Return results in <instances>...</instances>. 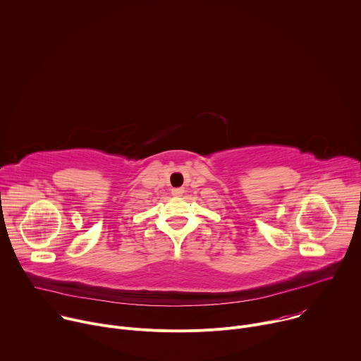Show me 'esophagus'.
I'll return each mask as SVG.
<instances>
[{"label":"esophagus","mask_w":361,"mask_h":361,"mask_svg":"<svg viewBox=\"0 0 361 361\" xmlns=\"http://www.w3.org/2000/svg\"><path fill=\"white\" fill-rule=\"evenodd\" d=\"M173 195H176V197H180V195H183V192H184V190L183 188H173Z\"/></svg>","instance_id":"obj_1"}]
</instances>
